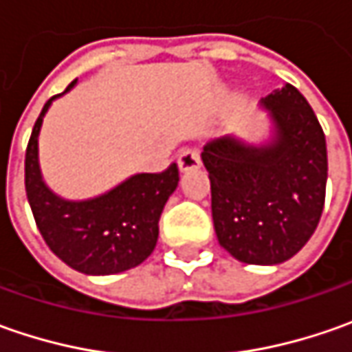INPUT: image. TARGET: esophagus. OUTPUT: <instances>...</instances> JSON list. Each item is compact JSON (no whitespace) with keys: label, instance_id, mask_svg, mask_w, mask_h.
I'll return each mask as SVG.
<instances>
[{"label":"esophagus","instance_id":"esophagus-1","mask_svg":"<svg viewBox=\"0 0 352 352\" xmlns=\"http://www.w3.org/2000/svg\"><path fill=\"white\" fill-rule=\"evenodd\" d=\"M199 164H201V158H199V151L196 148H184L178 156V166L182 172L199 168Z\"/></svg>","mask_w":352,"mask_h":352}]
</instances>
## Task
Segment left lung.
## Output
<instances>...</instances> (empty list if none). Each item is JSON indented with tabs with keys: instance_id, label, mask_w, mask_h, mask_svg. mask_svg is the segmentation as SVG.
<instances>
[{
	"instance_id": "left-lung-1",
	"label": "left lung",
	"mask_w": 352,
	"mask_h": 352,
	"mask_svg": "<svg viewBox=\"0 0 352 352\" xmlns=\"http://www.w3.org/2000/svg\"><path fill=\"white\" fill-rule=\"evenodd\" d=\"M274 125L266 144L223 137L204 146L219 245L247 264H280L314 235L325 204L327 146L305 98L286 84L261 100Z\"/></svg>"
}]
</instances>
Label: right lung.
Returning a JSON list of instances; mask_svg holds the SVG:
<instances>
[{"label":"right lung","mask_w":352,"mask_h":352,"mask_svg":"<svg viewBox=\"0 0 352 352\" xmlns=\"http://www.w3.org/2000/svg\"><path fill=\"white\" fill-rule=\"evenodd\" d=\"M74 84L76 80L66 91ZM54 98L45 103L25 153V190L36 227L48 249L82 274L109 276L135 268L155 250L160 213L180 180L178 166L135 174L102 196L82 201L56 196L38 164V133Z\"/></svg>","instance_id":"obj_1"}]
</instances>
